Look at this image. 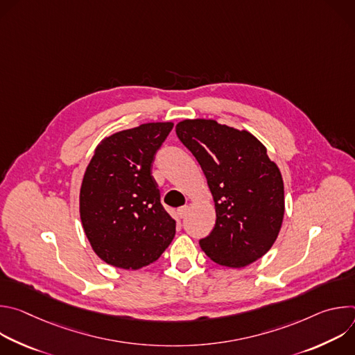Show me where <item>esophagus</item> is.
I'll return each mask as SVG.
<instances>
[{
  "mask_svg": "<svg viewBox=\"0 0 355 355\" xmlns=\"http://www.w3.org/2000/svg\"><path fill=\"white\" fill-rule=\"evenodd\" d=\"M188 211H189V208L185 205V207H181V208H178V211H177V215H178V218L180 219H184L187 215H188Z\"/></svg>",
  "mask_w": 355,
  "mask_h": 355,
  "instance_id": "34e87169",
  "label": "esophagus"
}]
</instances>
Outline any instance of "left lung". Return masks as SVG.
I'll return each instance as SVG.
<instances>
[{
  "label": "left lung",
  "mask_w": 355,
  "mask_h": 355,
  "mask_svg": "<svg viewBox=\"0 0 355 355\" xmlns=\"http://www.w3.org/2000/svg\"><path fill=\"white\" fill-rule=\"evenodd\" d=\"M175 132L204 171L215 202L216 223L199 240L200 248L225 267L257 261L277 240L285 212L282 175L266 146L214 119H185Z\"/></svg>",
  "instance_id": "obj_1"
}]
</instances>
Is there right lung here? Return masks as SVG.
Listing matches in <instances>:
<instances>
[{"mask_svg": "<svg viewBox=\"0 0 355 355\" xmlns=\"http://www.w3.org/2000/svg\"><path fill=\"white\" fill-rule=\"evenodd\" d=\"M171 122L143 123L101 141L80 189V218L95 254L123 270L155 263L175 236L151 163Z\"/></svg>", "mask_w": 355, "mask_h": 355, "instance_id": "right-lung-1", "label": "right lung"}]
</instances>
